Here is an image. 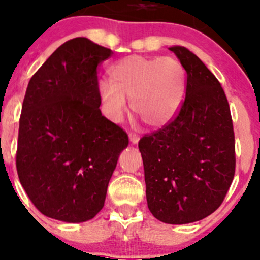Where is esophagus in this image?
<instances>
[{
  "label": "esophagus",
  "instance_id": "1",
  "mask_svg": "<svg viewBox=\"0 0 260 260\" xmlns=\"http://www.w3.org/2000/svg\"><path fill=\"white\" fill-rule=\"evenodd\" d=\"M129 140H130V142L133 143V145H137V143H139V141H140V136L136 135L135 133H129Z\"/></svg>",
  "mask_w": 260,
  "mask_h": 260
}]
</instances>
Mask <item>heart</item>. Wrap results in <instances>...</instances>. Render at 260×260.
Wrapping results in <instances>:
<instances>
[{
    "mask_svg": "<svg viewBox=\"0 0 260 260\" xmlns=\"http://www.w3.org/2000/svg\"><path fill=\"white\" fill-rule=\"evenodd\" d=\"M111 81L102 80L99 92L107 117L120 121L131 108L148 126L167 124L176 114L185 92L182 64L173 57L127 56L109 69Z\"/></svg>",
    "mask_w": 260,
    "mask_h": 260,
    "instance_id": "heart-1",
    "label": "heart"
}]
</instances>
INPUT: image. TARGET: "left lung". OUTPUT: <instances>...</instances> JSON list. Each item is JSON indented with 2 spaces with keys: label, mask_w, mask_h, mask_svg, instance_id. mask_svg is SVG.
<instances>
[{
  "label": "left lung",
  "mask_w": 260,
  "mask_h": 260,
  "mask_svg": "<svg viewBox=\"0 0 260 260\" xmlns=\"http://www.w3.org/2000/svg\"><path fill=\"white\" fill-rule=\"evenodd\" d=\"M187 74L178 117L139 142L148 209L166 224H190L215 212L235 175V135L220 82L196 54L169 48Z\"/></svg>",
  "instance_id": "obj_1"
}]
</instances>
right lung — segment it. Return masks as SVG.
<instances>
[{"label": "right lung", "mask_w": 260, "mask_h": 260, "mask_svg": "<svg viewBox=\"0 0 260 260\" xmlns=\"http://www.w3.org/2000/svg\"><path fill=\"white\" fill-rule=\"evenodd\" d=\"M113 54L86 38L64 42L27 85L19 120L17 172L34 206L66 222L92 219L126 133L101 113L97 66Z\"/></svg>", "instance_id": "obj_1"}]
</instances>
